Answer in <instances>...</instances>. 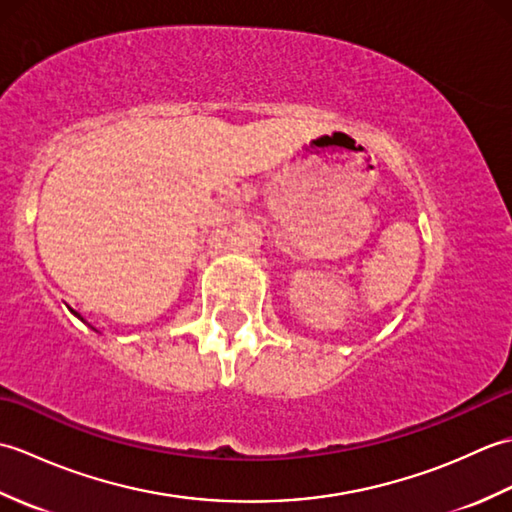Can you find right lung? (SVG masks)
I'll return each instance as SVG.
<instances>
[{"instance_id": "obj_1", "label": "right lung", "mask_w": 512, "mask_h": 512, "mask_svg": "<svg viewBox=\"0 0 512 512\" xmlns=\"http://www.w3.org/2000/svg\"><path fill=\"white\" fill-rule=\"evenodd\" d=\"M72 314H76V317H79V319H81V321H83V323H88V321H85V319H83V317H81V314H79V312H74V310H72ZM88 325H90V323H88ZM90 328H92V325H90ZM92 330H96V328H92Z\"/></svg>"}]
</instances>
